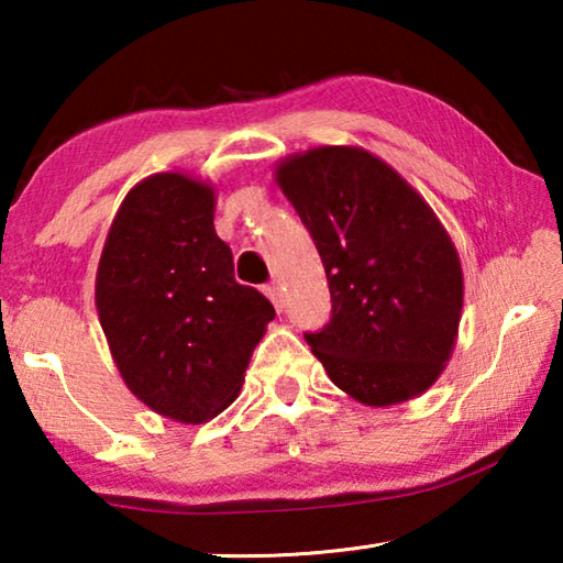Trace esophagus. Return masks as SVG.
I'll return each mask as SVG.
<instances>
[{
	"label": "esophagus",
	"instance_id": "obj_1",
	"mask_svg": "<svg viewBox=\"0 0 563 563\" xmlns=\"http://www.w3.org/2000/svg\"><path fill=\"white\" fill-rule=\"evenodd\" d=\"M263 292L265 295H268V300L275 305V310H283V288H280V285H275V283H271V285H265V288H263Z\"/></svg>",
	"mask_w": 563,
	"mask_h": 563
}]
</instances>
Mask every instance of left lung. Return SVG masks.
I'll list each match as a JSON object with an SVG mask.
<instances>
[{
  "label": "left lung",
  "mask_w": 563,
  "mask_h": 563,
  "mask_svg": "<svg viewBox=\"0 0 563 563\" xmlns=\"http://www.w3.org/2000/svg\"><path fill=\"white\" fill-rule=\"evenodd\" d=\"M325 265L332 318L305 340L342 393L389 407L427 393L452 357L464 275L440 218L360 146H318L275 166Z\"/></svg>",
  "instance_id": "1"
}]
</instances>
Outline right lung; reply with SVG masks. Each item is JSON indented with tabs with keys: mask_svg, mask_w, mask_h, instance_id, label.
I'll return each instance as SVG.
<instances>
[{
	"mask_svg": "<svg viewBox=\"0 0 563 563\" xmlns=\"http://www.w3.org/2000/svg\"><path fill=\"white\" fill-rule=\"evenodd\" d=\"M216 188L180 170L133 186L97 271V310L119 375L141 402L180 424L221 415L275 318L235 280L213 228Z\"/></svg>",
	"mask_w": 563,
	"mask_h": 563,
	"instance_id": "right-lung-1",
	"label": "right lung"
}]
</instances>
